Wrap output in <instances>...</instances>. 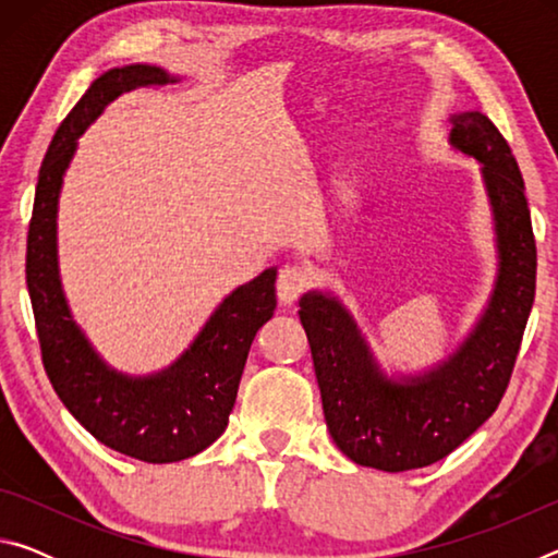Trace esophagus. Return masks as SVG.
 <instances>
[{"label":"esophagus","mask_w":558,"mask_h":558,"mask_svg":"<svg viewBox=\"0 0 558 558\" xmlns=\"http://www.w3.org/2000/svg\"><path fill=\"white\" fill-rule=\"evenodd\" d=\"M307 286H310V278L305 270L295 268V266L282 268L278 276V298L282 305H292V302H295L302 292H305Z\"/></svg>","instance_id":"1"}]
</instances>
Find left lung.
<instances>
[{
    "mask_svg": "<svg viewBox=\"0 0 558 558\" xmlns=\"http://www.w3.org/2000/svg\"><path fill=\"white\" fill-rule=\"evenodd\" d=\"M452 153L480 165L497 272L487 305L456 349L418 372H386L342 298H300L327 430L362 468L403 472L450 456L495 413L512 376L536 288L524 179L507 140L480 110L448 118Z\"/></svg>",
    "mask_w": 558,
    "mask_h": 558,
    "instance_id": "1",
    "label": "left lung"
}]
</instances>
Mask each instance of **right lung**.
I'll list each match as a JSON object with an SVG mask.
<instances>
[{"label":"right lung","instance_id":"obj_1","mask_svg":"<svg viewBox=\"0 0 558 558\" xmlns=\"http://www.w3.org/2000/svg\"><path fill=\"white\" fill-rule=\"evenodd\" d=\"M182 78L153 63L110 69L90 83L46 153L26 241V288L46 374L65 409L102 446L145 462L192 458L229 426L241 374L258 329L276 313L278 268L231 290L189 347L165 369L110 366L75 323L59 266V202L78 137L122 93Z\"/></svg>","mask_w":558,"mask_h":558}]
</instances>
